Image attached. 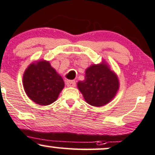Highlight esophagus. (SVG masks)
<instances>
[{"label": "esophagus", "mask_w": 155, "mask_h": 155, "mask_svg": "<svg viewBox=\"0 0 155 155\" xmlns=\"http://www.w3.org/2000/svg\"><path fill=\"white\" fill-rule=\"evenodd\" d=\"M66 85L68 87H75L76 86V81L74 80H67L66 81Z\"/></svg>", "instance_id": "34e87169"}]
</instances>
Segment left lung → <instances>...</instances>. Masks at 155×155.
<instances>
[{
  "mask_svg": "<svg viewBox=\"0 0 155 155\" xmlns=\"http://www.w3.org/2000/svg\"><path fill=\"white\" fill-rule=\"evenodd\" d=\"M119 87L118 76L104 60L88 67L84 80L77 83L86 102L98 107L110 103L116 96Z\"/></svg>",
  "mask_w": 155,
  "mask_h": 155,
  "instance_id": "1",
  "label": "left lung"
}]
</instances>
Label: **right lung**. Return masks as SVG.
I'll return each instance as SVG.
<instances>
[{"mask_svg": "<svg viewBox=\"0 0 155 155\" xmlns=\"http://www.w3.org/2000/svg\"><path fill=\"white\" fill-rule=\"evenodd\" d=\"M23 84L27 96L41 106L54 102L64 87L62 76L44 59L28 66L23 76Z\"/></svg>", "mask_w": 155, "mask_h": 155, "instance_id": "add662e5", "label": "right lung"}]
</instances>
